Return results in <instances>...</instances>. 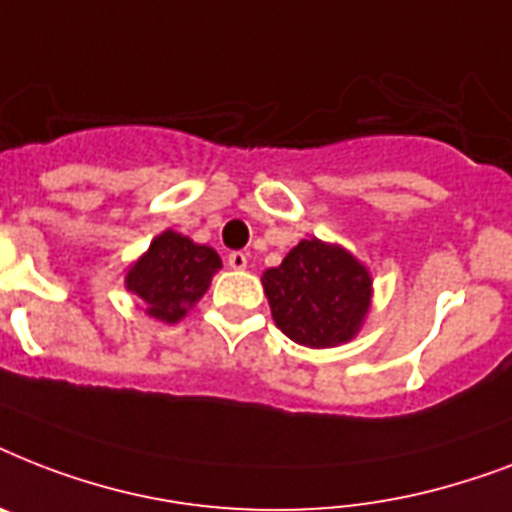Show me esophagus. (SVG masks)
<instances>
[{
	"label": "esophagus",
	"mask_w": 512,
	"mask_h": 512,
	"mask_svg": "<svg viewBox=\"0 0 512 512\" xmlns=\"http://www.w3.org/2000/svg\"><path fill=\"white\" fill-rule=\"evenodd\" d=\"M247 260V252H241V249H236V252L228 255V265H231L233 271H244V268H247Z\"/></svg>",
	"instance_id": "34e87169"
}]
</instances>
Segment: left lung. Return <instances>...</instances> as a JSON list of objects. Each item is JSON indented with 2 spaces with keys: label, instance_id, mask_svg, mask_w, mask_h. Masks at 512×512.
Returning a JSON list of instances; mask_svg holds the SVG:
<instances>
[{
  "label": "left lung",
  "instance_id": "obj_1",
  "mask_svg": "<svg viewBox=\"0 0 512 512\" xmlns=\"http://www.w3.org/2000/svg\"><path fill=\"white\" fill-rule=\"evenodd\" d=\"M276 327L308 348H332L356 335L372 279L356 257L319 239H303L279 268L263 273Z\"/></svg>",
  "mask_w": 512,
  "mask_h": 512
}]
</instances>
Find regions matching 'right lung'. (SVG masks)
<instances>
[{"mask_svg": "<svg viewBox=\"0 0 512 512\" xmlns=\"http://www.w3.org/2000/svg\"><path fill=\"white\" fill-rule=\"evenodd\" d=\"M217 268H223V263L215 249L164 231L130 268L127 289L143 300L148 316L175 324L207 292Z\"/></svg>", "mask_w": 512, "mask_h": 512, "instance_id": "add662e5", "label": "right lung"}]
</instances>
